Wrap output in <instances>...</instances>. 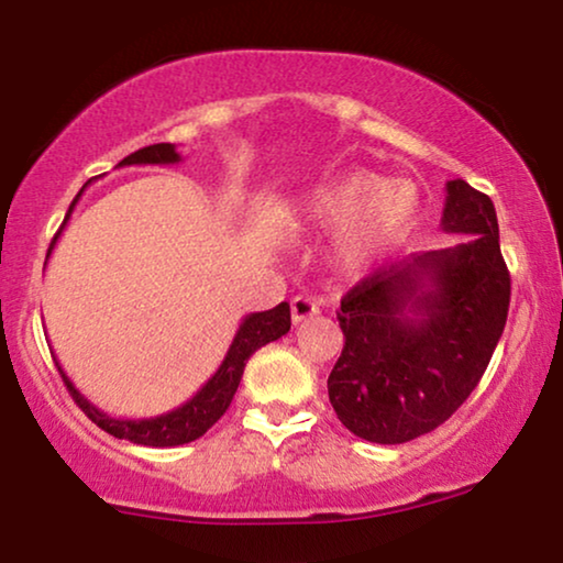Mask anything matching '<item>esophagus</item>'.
I'll return each instance as SVG.
<instances>
[{"label":"esophagus","instance_id":"obj_1","mask_svg":"<svg viewBox=\"0 0 563 563\" xmlns=\"http://www.w3.org/2000/svg\"><path fill=\"white\" fill-rule=\"evenodd\" d=\"M319 313V303H316L313 298L308 296H296L290 300V319L292 323H300L306 319H313V316Z\"/></svg>","mask_w":563,"mask_h":563}]
</instances>
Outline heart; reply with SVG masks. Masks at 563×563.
<instances>
[{"label": "heart", "mask_w": 563, "mask_h": 563, "mask_svg": "<svg viewBox=\"0 0 563 563\" xmlns=\"http://www.w3.org/2000/svg\"><path fill=\"white\" fill-rule=\"evenodd\" d=\"M421 209L416 186L369 170L342 173L306 206L313 224L339 232V260L352 273L369 271L398 252L413 236Z\"/></svg>", "instance_id": "b5f03b06"}]
</instances>
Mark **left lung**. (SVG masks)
I'll use <instances>...</instances> for the list:
<instances>
[{
  "label": "left lung",
  "mask_w": 563,
  "mask_h": 563,
  "mask_svg": "<svg viewBox=\"0 0 563 563\" xmlns=\"http://www.w3.org/2000/svg\"><path fill=\"white\" fill-rule=\"evenodd\" d=\"M441 229L472 234L372 273L336 313L344 350L329 400L354 437L406 443L441 426L470 398L500 342L510 273L489 196L446 184Z\"/></svg>",
  "instance_id": "1"
}]
</instances>
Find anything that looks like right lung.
Returning <instances> with one entry per match:
<instances>
[{
  "instance_id": "add662e5",
  "label": "right lung",
  "mask_w": 563,
  "mask_h": 563,
  "mask_svg": "<svg viewBox=\"0 0 563 563\" xmlns=\"http://www.w3.org/2000/svg\"><path fill=\"white\" fill-rule=\"evenodd\" d=\"M173 163H180L176 145H170V142H161V145L142 147L137 153L126 155L120 165H173ZM84 188L78 191V196L84 194ZM78 196L74 199V203H70L63 224H66L70 211H74ZM58 234L53 236L47 257H51L53 244L58 240ZM288 331H290V306L285 303V300L275 308H271V311L244 316L224 362L219 364V369L209 377V383H206L191 400H186L184 406L168 410V413H161L155 418H137V421H132V418L107 416L104 410H99L93 402L86 400L84 395L76 390L74 383L66 377V372L60 369V364L58 362L55 364H58V372L63 383L68 387L70 398L76 400V406L81 408L101 431L112 433L114 439L140 443V446H180V443H188L203 437V433L227 413L229 402H232L236 387H240L244 364H247V360L260 350V346L275 342V339L288 334Z\"/></svg>"
}]
</instances>
